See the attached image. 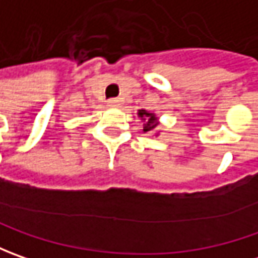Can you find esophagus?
<instances>
[{
	"mask_svg": "<svg viewBox=\"0 0 258 258\" xmlns=\"http://www.w3.org/2000/svg\"><path fill=\"white\" fill-rule=\"evenodd\" d=\"M119 103H120V102H119V100H117V99H110V100H109V102H107V104H109V106H119Z\"/></svg>",
	"mask_w": 258,
	"mask_h": 258,
	"instance_id": "34e87169",
	"label": "esophagus"
}]
</instances>
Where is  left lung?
Listing matches in <instances>:
<instances>
[{
    "mask_svg": "<svg viewBox=\"0 0 258 258\" xmlns=\"http://www.w3.org/2000/svg\"><path fill=\"white\" fill-rule=\"evenodd\" d=\"M138 116L145 120L144 123V134L146 132H154L158 129V124H159V120H158V117H156V114L151 113V112H148V110H139L138 112Z\"/></svg>",
    "mask_w": 258,
    "mask_h": 258,
    "instance_id": "1",
    "label": "left lung"
}]
</instances>
